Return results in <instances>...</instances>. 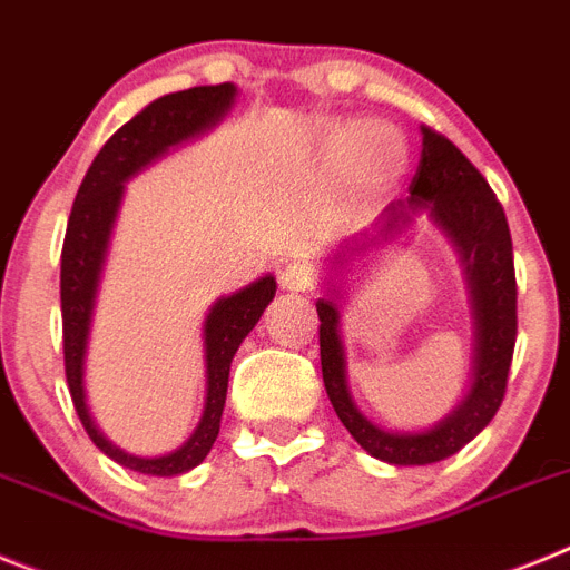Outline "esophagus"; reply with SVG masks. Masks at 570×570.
Returning <instances> with one entry per match:
<instances>
[{"instance_id": "1", "label": "esophagus", "mask_w": 570, "mask_h": 570, "mask_svg": "<svg viewBox=\"0 0 570 570\" xmlns=\"http://www.w3.org/2000/svg\"><path fill=\"white\" fill-rule=\"evenodd\" d=\"M281 289L284 292H304L309 289L312 281H315V273H312L306 264H289L281 269Z\"/></svg>"}]
</instances>
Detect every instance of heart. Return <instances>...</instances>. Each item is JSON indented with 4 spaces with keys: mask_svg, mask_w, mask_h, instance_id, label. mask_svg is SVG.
Segmentation results:
<instances>
[{
    "mask_svg": "<svg viewBox=\"0 0 570 570\" xmlns=\"http://www.w3.org/2000/svg\"><path fill=\"white\" fill-rule=\"evenodd\" d=\"M323 161L332 173L355 164V202L368 204L397 184L406 170V147L381 121H343L321 136Z\"/></svg>",
    "mask_w": 570,
    "mask_h": 570,
    "instance_id": "b5f03b06",
    "label": "heart"
}]
</instances>
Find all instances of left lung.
I'll use <instances>...</instances> for the list:
<instances>
[{
    "label": "left lung",
    "mask_w": 570,
    "mask_h": 570,
    "mask_svg": "<svg viewBox=\"0 0 570 570\" xmlns=\"http://www.w3.org/2000/svg\"><path fill=\"white\" fill-rule=\"evenodd\" d=\"M423 153L412 178L409 198L392 202L374 224V233H361L352 244L335 249L332 275L346 264L397 238L417 215H425L458 253L469 286L474 317V374L471 389L440 423L423 432H394L372 423L352 400L346 381V355L341 341L343 286L326 281V297H317L321 317V368L332 409L363 451L389 465H429L458 454L483 432L497 414L509 381L517 341V278L511 233L500 202L474 164L449 138L423 127Z\"/></svg>",
    "instance_id": "obj_1"
}]
</instances>
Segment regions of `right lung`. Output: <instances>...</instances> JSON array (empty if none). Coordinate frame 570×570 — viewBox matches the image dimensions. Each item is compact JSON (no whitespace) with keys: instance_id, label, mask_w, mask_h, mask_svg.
I'll return each instance as SVG.
<instances>
[{"instance_id":"obj_1","label":"right lung","mask_w":570,"mask_h":570,"mask_svg":"<svg viewBox=\"0 0 570 570\" xmlns=\"http://www.w3.org/2000/svg\"><path fill=\"white\" fill-rule=\"evenodd\" d=\"M235 96H238V87L233 81H224V85L189 87V90L150 101L145 110L136 112L125 127L107 138V145L90 164L70 209L65 247H61V332H65V374H68L70 397L90 440L107 458L138 474L176 476L196 469L207 458L222 429L229 363L240 341L253 332L278 289L273 275H264L233 295L218 297L204 317L207 397H204L202 420L187 443L161 458H138L101 434L94 414L87 409L85 357L110 235L119 218L121 198H125V184L173 147L213 130L235 105Z\"/></svg>"}]
</instances>
